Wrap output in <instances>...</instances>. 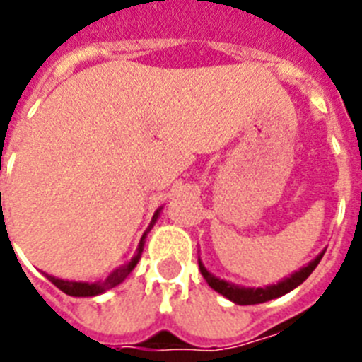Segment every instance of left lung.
<instances>
[{
    "label": "left lung",
    "mask_w": 362,
    "mask_h": 362,
    "mask_svg": "<svg viewBox=\"0 0 362 362\" xmlns=\"http://www.w3.org/2000/svg\"><path fill=\"white\" fill-rule=\"evenodd\" d=\"M322 255H325V250H322L317 257L313 259V261H310L306 267L293 272L290 277H284V279L279 281L277 284H268V286H264V288H246V286H239V284H233L225 279H219V277H216L214 274H210V272L204 268V264L201 263V259H199V270L201 274H203L204 279H206V283H209L210 288L219 292L221 296L230 299L232 303H235V305H259V303H267V300L277 299V297L284 296V293L292 292V290L297 288L300 283H305V281L308 279L310 274L315 270V267L319 264Z\"/></svg>",
    "instance_id": "8db88e82"
}]
</instances>
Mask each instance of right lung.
<instances>
[{"label":"right lung","instance_id":"right-lung-1","mask_svg":"<svg viewBox=\"0 0 362 362\" xmlns=\"http://www.w3.org/2000/svg\"><path fill=\"white\" fill-rule=\"evenodd\" d=\"M163 206L161 209L156 210V214H153L152 221H150L148 228H146V232L143 233L141 241H139V245H137V250H136V255H134L132 259H130L129 263H124L123 267L116 268V270L112 272L110 276L107 277V279L103 281H95V283H86V281H66V279H59V277H54L50 276V274H45V277L50 281V283H54L57 286V288L62 290V292H65L66 296H72V297H94V296H99V293L107 292V290L114 288V286H117V284L123 283L124 279H127V276H129L130 272L136 268V264L139 263V259H141V254H143V246H145V238L146 233L152 230V226L156 225V221H158L159 214H161Z\"/></svg>","mask_w":362,"mask_h":362}]
</instances>
